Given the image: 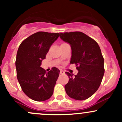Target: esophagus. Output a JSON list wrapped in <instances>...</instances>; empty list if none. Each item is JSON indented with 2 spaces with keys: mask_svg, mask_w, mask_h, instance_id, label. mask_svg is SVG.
<instances>
[{
  "mask_svg": "<svg viewBox=\"0 0 122 122\" xmlns=\"http://www.w3.org/2000/svg\"><path fill=\"white\" fill-rule=\"evenodd\" d=\"M60 74H64V71L63 70H60Z\"/></svg>",
  "mask_w": 122,
  "mask_h": 122,
  "instance_id": "34e87169",
  "label": "esophagus"
}]
</instances>
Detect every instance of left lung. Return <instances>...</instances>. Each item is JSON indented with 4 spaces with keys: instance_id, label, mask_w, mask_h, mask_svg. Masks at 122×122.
<instances>
[{
    "instance_id": "left-lung-1",
    "label": "left lung",
    "mask_w": 122,
    "mask_h": 122,
    "mask_svg": "<svg viewBox=\"0 0 122 122\" xmlns=\"http://www.w3.org/2000/svg\"><path fill=\"white\" fill-rule=\"evenodd\" d=\"M60 37L71 48L70 64H75L78 72L73 76L66 72L69 81L65 90L70 97L84 100L96 93L104 73V58L97 43L81 32L60 33Z\"/></svg>"
}]
</instances>
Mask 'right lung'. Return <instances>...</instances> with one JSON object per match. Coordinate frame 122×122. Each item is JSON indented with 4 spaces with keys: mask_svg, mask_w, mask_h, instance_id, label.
I'll return each instance as SVG.
<instances>
[{
    "mask_svg": "<svg viewBox=\"0 0 122 122\" xmlns=\"http://www.w3.org/2000/svg\"><path fill=\"white\" fill-rule=\"evenodd\" d=\"M58 36L59 33L38 32L19 45L15 62L17 78L23 92L32 100L42 102L53 94L60 70L53 67L46 72L41 66Z\"/></svg>",
    "mask_w": 122,
    "mask_h": 122,
    "instance_id": "obj_1",
    "label": "right lung"
}]
</instances>
